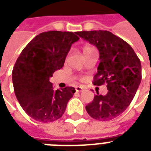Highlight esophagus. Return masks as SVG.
I'll return each instance as SVG.
<instances>
[{"instance_id":"1","label":"esophagus","mask_w":151,"mask_h":151,"mask_svg":"<svg viewBox=\"0 0 151 151\" xmlns=\"http://www.w3.org/2000/svg\"><path fill=\"white\" fill-rule=\"evenodd\" d=\"M82 90H83V87H81V86L76 87V92H82Z\"/></svg>"}]
</instances>
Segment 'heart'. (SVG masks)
Here are the masks:
<instances>
[{
	"mask_svg": "<svg viewBox=\"0 0 151 151\" xmlns=\"http://www.w3.org/2000/svg\"><path fill=\"white\" fill-rule=\"evenodd\" d=\"M92 48H91V47H85V48H84V49H83V53L85 52H87V51L90 50V49H92Z\"/></svg>",
	"mask_w": 151,
	"mask_h": 151,
	"instance_id": "obj_1",
	"label": "heart"
}]
</instances>
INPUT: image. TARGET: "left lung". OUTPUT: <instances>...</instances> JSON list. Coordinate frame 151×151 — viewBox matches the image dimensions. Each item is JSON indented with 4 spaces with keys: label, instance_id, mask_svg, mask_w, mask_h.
<instances>
[{
    "label": "left lung",
    "instance_id": "1",
    "mask_svg": "<svg viewBox=\"0 0 151 151\" xmlns=\"http://www.w3.org/2000/svg\"><path fill=\"white\" fill-rule=\"evenodd\" d=\"M99 52L98 72L92 83L106 84V95H97L85 109L96 120L110 121L124 112L133 99L142 79L140 60L131 46L107 30L76 32Z\"/></svg>",
    "mask_w": 151,
    "mask_h": 151
}]
</instances>
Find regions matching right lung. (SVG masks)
<instances>
[{
  "label": "right lung",
  "instance_id": "right-lung-1",
  "mask_svg": "<svg viewBox=\"0 0 151 151\" xmlns=\"http://www.w3.org/2000/svg\"><path fill=\"white\" fill-rule=\"evenodd\" d=\"M76 33L52 30L37 35L22 51L12 70L14 92L24 111L37 122L56 121L76 92L73 87L54 90L49 81L63 66Z\"/></svg>",
  "mask_w": 151,
  "mask_h": 151
}]
</instances>
